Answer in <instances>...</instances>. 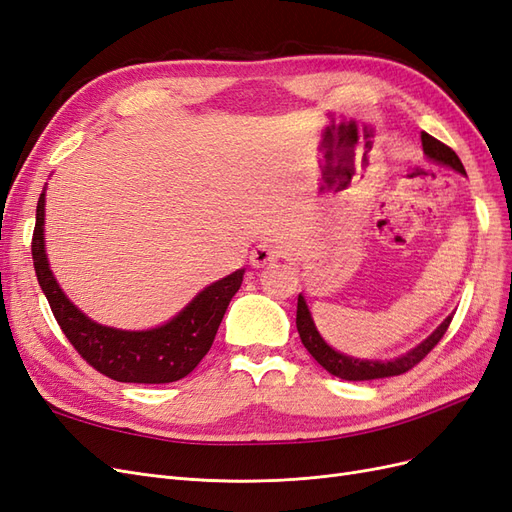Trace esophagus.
Instances as JSON below:
<instances>
[{
    "mask_svg": "<svg viewBox=\"0 0 512 512\" xmlns=\"http://www.w3.org/2000/svg\"><path fill=\"white\" fill-rule=\"evenodd\" d=\"M250 262L254 269H262V267H271L277 262V252L273 250L271 245H256L254 250L250 252Z\"/></svg>",
    "mask_w": 512,
    "mask_h": 512,
    "instance_id": "obj_1",
    "label": "esophagus"
}]
</instances>
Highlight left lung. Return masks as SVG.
Returning a JSON list of instances; mask_svg holds the SVG:
<instances>
[{
	"label": "left lung",
	"mask_w": 512,
	"mask_h": 512,
	"mask_svg": "<svg viewBox=\"0 0 512 512\" xmlns=\"http://www.w3.org/2000/svg\"><path fill=\"white\" fill-rule=\"evenodd\" d=\"M421 141H423L425 156L431 162L448 166V168L457 170V173L466 175V168H463L461 160L457 158V153L451 147H446L444 143L436 141V138L429 136L427 132L421 134ZM451 320H453V316L444 318V322L436 331H433L427 339H423L421 344L408 350L406 354L395 356V359H391V361H369V359H354V356H348L344 352L331 348L318 333L303 294H299V301H297V331H299V337H301L303 346L307 348V352L312 354L314 359L329 371V374L342 378V380H352V382L378 380V378H391V376L406 374L408 369H412L416 363H421L429 354V350L440 342L442 335L448 329V324H451Z\"/></svg>",
	"instance_id": "left-lung-1"
}]
</instances>
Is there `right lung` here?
<instances>
[{
  "instance_id": "1",
  "label": "right lung",
  "mask_w": 512,
  "mask_h": 512,
  "mask_svg": "<svg viewBox=\"0 0 512 512\" xmlns=\"http://www.w3.org/2000/svg\"><path fill=\"white\" fill-rule=\"evenodd\" d=\"M44 192L36 209L34 269L55 320L76 352L100 374L117 382L166 384L188 376L209 352L228 303L241 288L245 269L200 290L177 316L156 329L123 331L98 324L66 297L49 267L44 247Z\"/></svg>"
}]
</instances>
